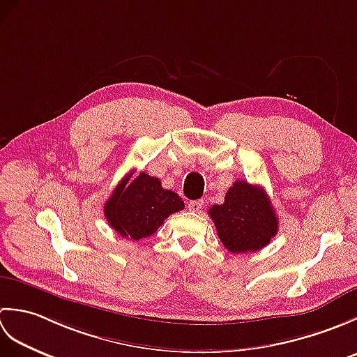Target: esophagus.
<instances>
[{"mask_svg": "<svg viewBox=\"0 0 357 357\" xmlns=\"http://www.w3.org/2000/svg\"><path fill=\"white\" fill-rule=\"evenodd\" d=\"M202 207H204V201L202 199L188 202V210H192V211H199Z\"/></svg>", "mask_w": 357, "mask_h": 357, "instance_id": "obj_1", "label": "esophagus"}]
</instances>
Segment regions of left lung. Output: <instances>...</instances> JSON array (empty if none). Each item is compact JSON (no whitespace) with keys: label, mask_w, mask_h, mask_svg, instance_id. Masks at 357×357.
Returning <instances> with one entry per match:
<instances>
[{"label":"left lung","mask_w":357,"mask_h":357,"mask_svg":"<svg viewBox=\"0 0 357 357\" xmlns=\"http://www.w3.org/2000/svg\"><path fill=\"white\" fill-rule=\"evenodd\" d=\"M208 215L219 239L233 255L257 252L278 233V216L267 192L245 181H236L225 193L224 204L211 206Z\"/></svg>","instance_id":"1"}]
</instances>
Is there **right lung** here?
I'll return each instance as SVG.
<instances>
[{"instance_id":"right-lung-1","label":"right lung","mask_w":357,"mask_h":357,"mask_svg":"<svg viewBox=\"0 0 357 357\" xmlns=\"http://www.w3.org/2000/svg\"><path fill=\"white\" fill-rule=\"evenodd\" d=\"M121 181L115 192L105 201L104 216L109 225L123 238L139 241L153 234L164 219L184 208L178 193L165 190L161 181L147 173Z\"/></svg>"}]
</instances>
